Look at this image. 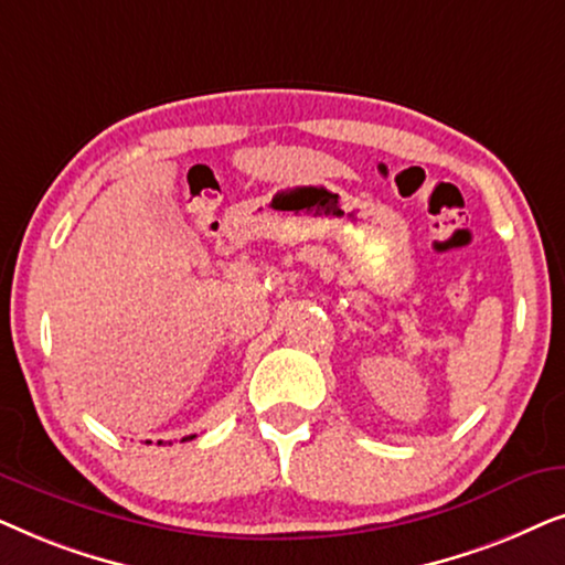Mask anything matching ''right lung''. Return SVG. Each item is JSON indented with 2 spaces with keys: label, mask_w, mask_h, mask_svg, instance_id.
<instances>
[{
  "label": "right lung",
  "mask_w": 565,
  "mask_h": 565,
  "mask_svg": "<svg viewBox=\"0 0 565 565\" xmlns=\"http://www.w3.org/2000/svg\"><path fill=\"white\" fill-rule=\"evenodd\" d=\"M192 437H195V435H190V437H184V439H192ZM161 445V443H159Z\"/></svg>",
  "instance_id": "1"
}]
</instances>
